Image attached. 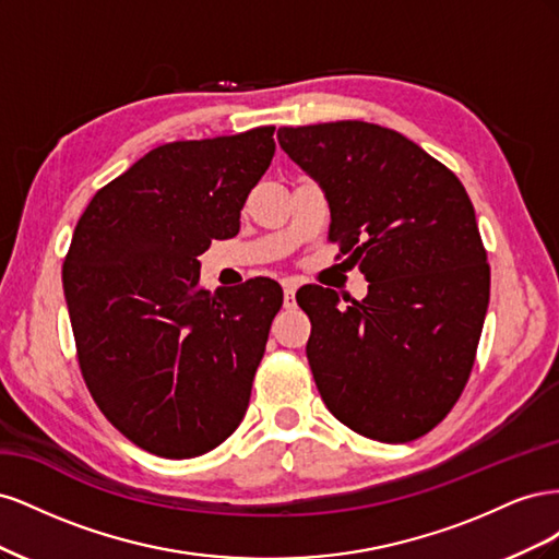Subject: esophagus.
Returning a JSON list of instances; mask_svg holds the SVG:
<instances>
[{
	"mask_svg": "<svg viewBox=\"0 0 559 559\" xmlns=\"http://www.w3.org/2000/svg\"><path fill=\"white\" fill-rule=\"evenodd\" d=\"M282 286H284V306L289 308V306H294V302H296V289H298V282H296V280H284V282H282Z\"/></svg>",
	"mask_w": 559,
	"mask_h": 559,
	"instance_id": "esophagus-1",
	"label": "esophagus"
}]
</instances>
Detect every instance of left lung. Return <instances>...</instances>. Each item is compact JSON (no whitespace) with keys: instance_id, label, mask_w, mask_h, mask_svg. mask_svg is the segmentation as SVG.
Masks as SVG:
<instances>
[{"instance_id":"8db88e82","label":"left lung","mask_w":559,"mask_h":559,"mask_svg":"<svg viewBox=\"0 0 559 559\" xmlns=\"http://www.w3.org/2000/svg\"><path fill=\"white\" fill-rule=\"evenodd\" d=\"M280 146L324 191L329 238L368 280L354 300L296 294L326 408L382 443L431 431L464 392L489 302V265L462 181L401 132L364 121L280 128Z\"/></svg>"}]
</instances>
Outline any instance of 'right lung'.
Here are the masks:
<instances>
[{
	"label": "right lung",
	"mask_w": 559,
	"mask_h": 559,
	"mask_svg": "<svg viewBox=\"0 0 559 559\" xmlns=\"http://www.w3.org/2000/svg\"><path fill=\"white\" fill-rule=\"evenodd\" d=\"M273 126L170 142L99 189L74 228L62 286L83 380L128 441L167 460L222 445L247 413L282 286L210 294L200 261L240 230L275 156Z\"/></svg>",
	"instance_id": "1"
}]
</instances>
